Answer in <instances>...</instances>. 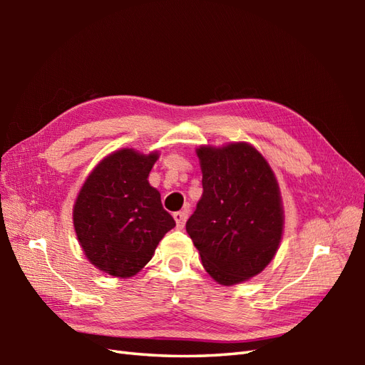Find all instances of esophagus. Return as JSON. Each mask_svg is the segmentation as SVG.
I'll list each match as a JSON object with an SVG mask.
<instances>
[{"label": "esophagus", "instance_id": "34e87169", "mask_svg": "<svg viewBox=\"0 0 365 365\" xmlns=\"http://www.w3.org/2000/svg\"><path fill=\"white\" fill-rule=\"evenodd\" d=\"M174 220H175V224H177V229H183L185 222H187L188 220V212H177L174 213Z\"/></svg>", "mask_w": 365, "mask_h": 365}]
</instances>
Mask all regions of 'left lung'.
I'll return each instance as SVG.
<instances>
[{"label":"left lung","instance_id":"1","mask_svg":"<svg viewBox=\"0 0 365 365\" xmlns=\"http://www.w3.org/2000/svg\"><path fill=\"white\" fill-rule=\"evenodd\" d=\"M202 197L187 232L205 271L221 285L242 284L273 260L284 234L277 178L250 143L196 149Z\"/></svg>","mask_w":365,"mask_h":365}]
</instances>
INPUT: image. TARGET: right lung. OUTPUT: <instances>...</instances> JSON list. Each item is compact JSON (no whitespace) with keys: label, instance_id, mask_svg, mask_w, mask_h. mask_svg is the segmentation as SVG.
Returning a JSON list of instances; mask_svg holds the SVG:
<instances>
[{"label":"right lung","instance_id":"right-lung-1","mask_svg":"<svg viewBox=\"0 0 365 365\" xmlns=\"http://www.w3.org/2000/svg\"><path fill=\"white\" fill-rule=\"evenodd\" d=\"M158 150H115L91 170L73 204V227L88 260L103 273L127 279L153 257L175 221L161 205L149 174Z\"/></svg>","mask_w":365,"mask_h":365}]
</instances>
